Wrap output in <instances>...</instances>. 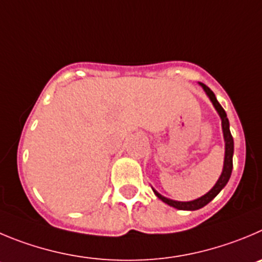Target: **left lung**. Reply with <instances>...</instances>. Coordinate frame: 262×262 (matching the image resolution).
Instances as JSON below:
<instances>
[{"label":"left lung","instance_id":"obj_1","mask_svg":"<svg viewBox=\"0 0 262 262\" xmlns=\"http://www.w3.org/2000/svg\"><path fill=\"white\" fill-rule=\"evenodd\" d=\"M200 86L203 88V90L205 92L207 97L211 99L212 104L213 107L216 108L217 114L219 116L221 117V125H222V133H224V141H225V158H224V168H222V172L220 178L217 180V182L214 183V186L209 190L207 194H204L203 196L198 198L195 200H190V202H178V200H172L169 198H165L161 194H159L155 189L152 187V191L161 202H164L165 204L170 205L173 208H177V209H182V211H196V209L203 208L204 205L208 204L211 200H213L214 198L219 195V192L226 186V183L229 182L230 180V176H231V170H233V155H234V139L233 136L230 133V124H229V119L226 116V112L225 110L222 108L221 104L219 103L217 101L216 95L214 93L209 89L207 85L202 84L199 82Z\"/></svg>","mask_w":262,"mask_h":262}]
</instances>
